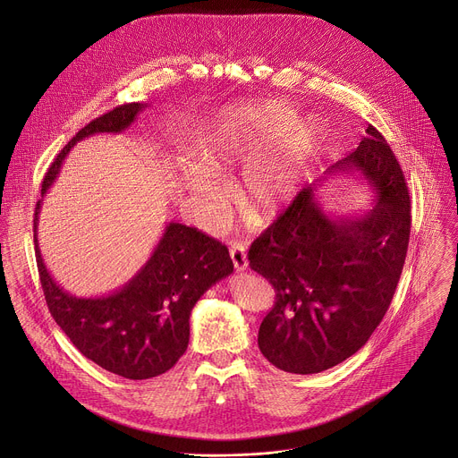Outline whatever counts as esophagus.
Listing matches in <instances>:
<instances>
[{"mask_svg":"<svg viewBox=\"0 0 458 458\" xmlns=\"http://www.w3.org/2000/svg\"><path fill=\"white\" fill-rule=\"evenodd\" d=\"M230 257H232V263L233 268L237 272H242L248 268V257H246V250L242 246V242H230Z\"/></svg>","mask_w":458,"mask_h":458,"instance_id":"obj_1","label":"esophagus"}]
</instances>
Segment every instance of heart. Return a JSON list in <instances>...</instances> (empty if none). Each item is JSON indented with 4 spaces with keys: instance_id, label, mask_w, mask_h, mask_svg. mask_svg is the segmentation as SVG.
<instances>
[{
    "instance_id": "obj_1",
    "label": "heart",
    "mask_w": 458,
    "mask_h": 458,
    "mask_svg": "<svg viewBox=\"0 0 458 458\" xmlns=\"http://www.w3.org/2000/svg\"><path fill=\"white\" fill-rule=\"evenodd\" d=\"M293 123L290 105L265 101L230 106L205 126L198 147L201 163L182 161L179 175L210 219H219L228 203V191L216 174L248 160L241 184L246 214L263 221L290 203L317 150L311 124L292 128Z\"/></svg>"
}]
</instances>
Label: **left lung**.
I'll list each match as a JSON object with an SVG mask.
<instances>
[{
	"mask_svg": "<svg viewBox=\"0 0 458 458\" xmlns=\"http://www.w3.org/2000/svg\"><path fill=\"white\" fill-rule=\"evenodd\" d=\"M366 134L330 174L362 175L378 195L373 210L332 219L308 186L250 246V268L276 292L259 350L283 371L320 373L352 357L395 295L410 242V193L384 136L371 124Z\"/></svg>",
	"mask_w": 458,
	"mask_h": 458,
	"instance_id": "left-lung-1",
	"label": "left lung"
}]
</instances>
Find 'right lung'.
<instances>
[{
    "label": "right lung",
    "instance_id": "right-lung-1",
    "mask_svg": "<svg viewBox=\"0 0 458 458\" xmlns=\"http://www.w3.org/2000/svg\"><path fill=\"white\" fill-rule=\"evenodd\" d=\"M145 106L126 103L83 126L50 165L41 195L78 141L123 132ZM39 207L41 201L34 212L36 263L47 306L64 335L87 359L124 378L141 380L168 371L188 348L191 308L233 272L228 248L198 228L170 223L132 281L106 297L78 299L55 284L43 263L36 237Z\"/></svg>",
    "mask_w": 458,
    "mask_h": 458
}]
</instances>
